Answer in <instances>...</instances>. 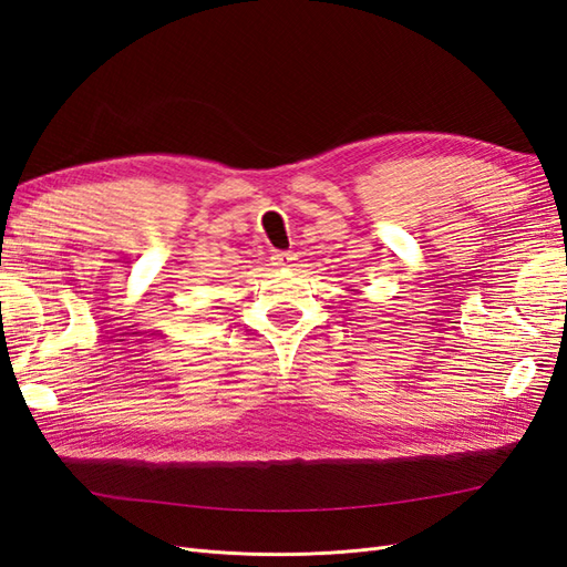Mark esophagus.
Here are the masks:
<instances>
[{"instance_id":"34e87169","label":"esophagus","mask_w":567,"mask_h":567,"mask_svg":"<svg viewBox=\"0 0 567 567\" xmlns=\"http://www.w3.org/2000/svg\"><path fill=\"white\" fill-rule=\"evenodd\" d=\"M296 260H298L296 252H274L271 255V265L274 267H293Z\"/></svg>"}]
</instances>
